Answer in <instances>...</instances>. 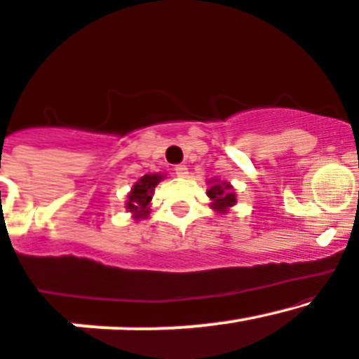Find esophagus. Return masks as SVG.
<instances>
[{"instance_id":"34e87169","label":"esophagus","mask_w":359,"mask_h":359,"mask_svg":"<svg viewBox=\"0 0 359 359\" xmlns=\"http://www.w3.org/2000/svg\"><path fill=\"white\" fill-rule=\"evenodd\" d=\"M175 175L178 176V178H187V176H188V168L184 166V164H180V166L175 168Z\"/></svg>"}]
</instances>
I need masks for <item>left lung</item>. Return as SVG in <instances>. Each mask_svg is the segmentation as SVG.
I'll return each mask as SVG.
<instances>
[{"label":"left lung","mask_w":359,"mask_h":359,"mask_svg":"<svg viewBox=\"0 0 359 359\" xmlns=\"http://www.w3.org/2000/svg\"><path fill=\"white\" fill-rule=\"evenodd\" d=\"M232 187L229 183H215L208 190V196L213 200L212 208H215L217 212H227L229 207H232L236 203V195L231 191Z\"/></svg>","instance_id":"1"}]
</instances>
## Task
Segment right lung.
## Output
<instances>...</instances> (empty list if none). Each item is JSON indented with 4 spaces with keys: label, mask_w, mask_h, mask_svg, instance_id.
I'll list each match as a JSON object with an SVG mask.
<instances>
[{
    "label": "right lung",
    "mask_w": 359,
    "mask_h": 359,
    "mask_svg": "<svg viewBox=\"0 0 359 359\" xmlns=\"http://www.w3.org/2000/svg\"><path fill=\"white\" fill-rule=\"evenodd\" d=\"M161 180H163L161 175H146L134 184L130 195H128L127 208L134 213L135 219H146L147 217V205L152 198V191H154L156 184H158Z\"/></svg>",
    "instance_id": "right-lung-1"
}]
</instances>
